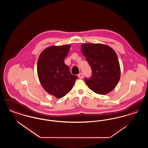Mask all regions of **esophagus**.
I'll use <instances>...</instances> for the list:
<instances>
[{"label": "esophagus", "instance_id": "34e87169", "mask_svg": "<svg viewBox=\"0 0 148 148\" xmlns=\"http://www.w3.org/2000/svg\"><path fill=\"white\" fill-rule=\"evenodd\" d=\"M77 77H79V78H80V79H82L83 77V74H82V73H79V74L77 75Z\"/></svg>", "mask_w": 148, "mask_h": 148}]
</instances>
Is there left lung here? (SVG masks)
I'll list each match as a JSON object with an SVG mask.
<instances>
[{
	"instance_id": "obj_1",
	"label": "left lung",
	"mask_w": 148,
	"mask_h": 148,
	"mask_svg": "<svg viewBox=\"0 0 148 148\" xmlns=\"http://www.w3.org/2000/svg\"><path fill=\"white\" fill-rule=\"evenodd\" d=\"M82 52L92 68L91 77H85L89 88L101 95L112 91L120 77L119 62L115 51L102 44H84Z\"/></svg>"
}]
</instances>
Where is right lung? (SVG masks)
Segmentation results:
<instances>
[{"mask_svg": "<svg viewBox=\"0 0 148 148\" xmlns=\"http://www.w3.org/2000/svg\"><path fill=\"white\" fill-rule=\"evenodd\" d=\"M71 45L51 46L41 53L37 64V73L45 90L56 98H61L71 91L77 75H72L64 60Z\"/></svg>", "mask_w": 148, "mask_h": 148, "instance_id": "obj_1", "label": "right lung"}]
</instances>
